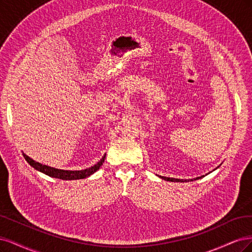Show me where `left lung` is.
Masks as SVG:
<instances>
[{
    "instance_id": "1",
    "label": "left lung",
    "mask_w": 252,
    "mask_h": 252,
    "mask_svg": "<svg viewBox=\"0 0 252 252\" xmlns=\"http://www.w3.org/2000/svg\"><path fill=\"white\" fill-rule=\"evenodd\" d=\"M219 167V166H218ZM161 179H163V180H166V181H172V182H189V181H192V180H198V179H201L202 177H204V176H201V177H197V178H194V179H188V180H183V179H175V178H168V177H163V176H159Z\"/></svg>"
}]
</instances>
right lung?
<instances>
[{"label":"right lung","mask_w":252,"mask_h":252,"mask_svg":"<svg viewBox=\"0 0 252 252\" xmlns=\"http://www.w3.org/2000/svg\"><path fill=\"white\" fill-rule=\"evenodd\" d=\"M23 156L28 163L34 169L38 170V172L52 178H58V179H62V180H77V179L88 178L89 176L93 175L96 170L99 169V167L102 165L103 161L105 159V154H104L103 157L91 167L80 169V170H66V169H60V168H55V167H51V166L39 163V162L28 157L25 153H23Z\"/></svg>","instance_id":"1"}]
</instances>
